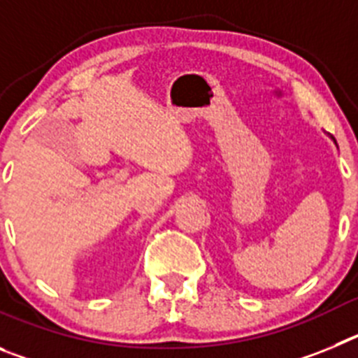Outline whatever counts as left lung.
<instances>
[{
    "instance_id": "8db88e82",
    "label": "left lung",
    "mask_w": 358,
    "mask_h": 358,
    "mask_svg": "<svg viewBox=\"0 0 358 358\" xmlns=\"http://www.w3.org/2000/svg\"><path fill=\"white\" fill-rule=\"evenodd\" d=\"M331 140H334V138H331Z\"/></svg>"
}]
</instances>
